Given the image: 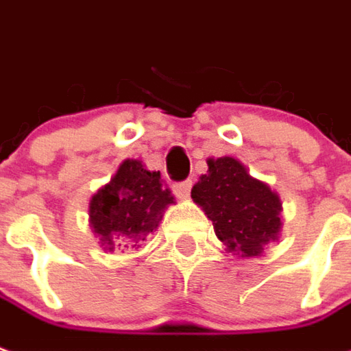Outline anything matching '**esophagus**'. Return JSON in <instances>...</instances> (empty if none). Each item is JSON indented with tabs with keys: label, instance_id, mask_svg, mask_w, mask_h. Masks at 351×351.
<instances>
[{
	"label": "esophagus",
	"instance_id": "obj_1",
	"mask_svg": "<svg viewBox=\"0 0 351 351\" xmlns=\"http://www.w3.org/2000/svg\"><path fill=\"white\" fill-rule=\"evenodd\" d=\"M190 190H192V180H182V182L173 184V192L180 199H188L190 197Z\"/></svg>",
	"mask_w": 351,
	"mask_h": 351
}]
</instances>
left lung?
Listing matches in <instances>:
<instances>
[{"instance_id":"8db88e82","label":"left lung","mask_w":351,"mask_h":351,"mask_svg":"<svg viewBox=\"0 0 351 351\" xmlns=\"http://www.w3.org/2000/svg\"><path fill=\"white\" fill-rule=\"evenodd\" d=\"M192 199L213 220L218 239L241 256H258L264 245L278 239L279 197L237 159H209V171L192 188Z\"/></svg>"}]
</instances>
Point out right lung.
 <instances>
[{
	"instance_id": "right-lung-1",
	"label": "right lung",
	"mask_w": 351,
	"mask_h": 351,
	"mask_svg": "<svg viewBox=\"0 0 351 351\" xmlns=\"http://www.w3.org/2000/svg\"><path fill=\"white\" fill-rule=\"evenodd\" d=\"M173 195L156 171H146L136 159H125L116 176L90 199V226L106 251L141 247Z\"/></svg>"
}]
</instances>
